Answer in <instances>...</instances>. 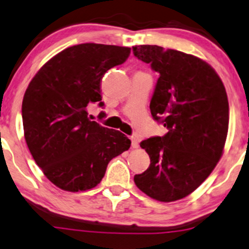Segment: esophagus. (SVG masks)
<instances>
[{
  "instance_id": "34e87169",
  "label": "esophagus",
  "mask_w": 249,
  "mask_h": 249,
  "mask_svg": "<svg viewBox=\"0 0 249 249\" xmlns=\"http://www.w3.org/2000/svg\"><path fill=\"white\" fill-rule=\"evenodd\" d=\"M131 146H133L134 149H137L140 146V144H139V139H137L136 136H133L131 137Z\"/></svg>"
}]
</instances>
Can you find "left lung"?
I'll return each instance as SVG.
<instances>
[{
	"label": "left lung",
	"instance_id": "8db88e82",
	"mask_svg": "<svg viewBox=\"0 0 249 249\" xmlns=\"http://www.w3.org/2000/svg\"><path fill=\"white\" fill-rule=\"evenodd\" d=\"M134 55L159 73L150 110L168 131L141 142L150 166L136 186L151 198L173 202L192 194L223 155L229 100L218 73L205 61L157 45L133 47Z\"/></svg>",
	"mask_w": 249,
	"mask_h": 249
}]
</instances>
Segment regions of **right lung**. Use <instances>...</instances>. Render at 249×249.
I'll list each match as a JSON object with an SVG mask.
<instances>
[{
    "label": "right lung",
    "instance_id": "add662e5",
    "mask_svg": "<svg viewBox=\"0 0 249 249\" xmlns=\"http://www.w3.org/2000/svg\"><path fill=\"white\" fill-rule=\"evenodd\" d=\"M129 47L81 44L60 52L30 82L21 105L24 136L36 165L52 183L83 192L100 182L108 162L130 148V140L88 116L101 101L107 70L122 64Z\"/></svg>",
    "mask_w": 249,
    "mask_h": 249
}]
</instances>
